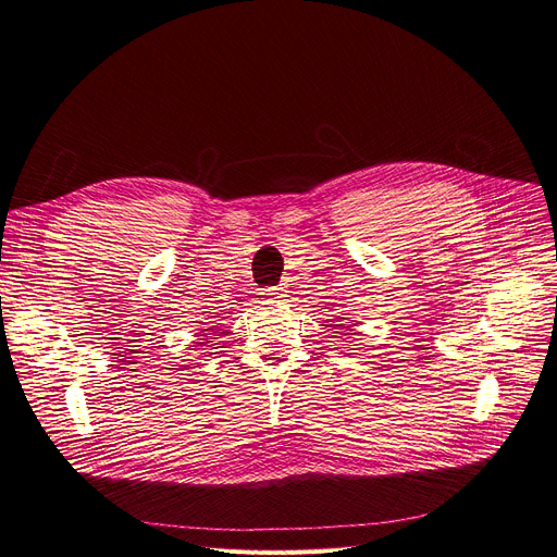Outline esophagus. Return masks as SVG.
Listing matches in <instances>:
<instances>
[{"label": "esophagus", "mask_w": 557, "mask_h": 557, "mask_svg": "<svg viewBox=\"0 0 557 557\" xmlns=\"http://www.w3.org/2000/svg\"><path fill=\"white\" fill-rule=\"evenodd\" d=\"M261 296H263L268 302H277V300H282V298L286 296V289H284V286H271V289H263Z\"/></svg>", "instance_id": "esophagus-1"}]
</instances>
